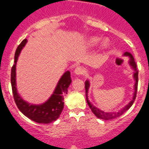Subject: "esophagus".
<instances>
[{
	"mask_svg": "<svg viewBox=\"0 0 149 149\" xmlns=\"http://www.w3.org/2000/svg\"><path fill=\"white\" fill-rule=\"evenodd\" d=\"M84 73H85V69L81 66L77 67V68L75 69L74 73L76 75H77V76H81V75L84 74Z\"/></svg>",
	"mask_w": 149,
	"mask_h": 149,
	"instance_id": "34e87169",
	"label": "esophagus"
}]
</instances>
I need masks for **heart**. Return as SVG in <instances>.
Returning <instances> with one entry per match:
<instances>
[{"label": "heart", "instance_id": "obj_1", "mask_svg": "<svg viewBox=\"0 0 149 149\" xmlns=\"http://www.w3.org/2000/svg\"><path fill=\"white\" fill-rule=\"evenodd\" d=\"M100 40H101V39H100L99 37H92L88 40V41H87V44H88L89 46L94 47V46H95L96 45H98V43L99 42ZM107 47H108L107 42L104 41L102 44V48H104V49H106Z\"/></svg>", "mask_w": 149, "mask_h": 149}]
</instances>
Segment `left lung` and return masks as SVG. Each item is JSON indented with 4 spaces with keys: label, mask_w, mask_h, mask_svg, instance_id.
Here are the masks:
<instances>
[{
    "label": "left lung",
    "mask_w": 149,
    "mask_h": 149,
    "mask_svg": "<svg viewBox=\"0 0 149 149\" xmlns=\"http://www.w3.org/2000/svg\"><path fill=\"white\" fill-rule=\"evenodd\" d=\"M123 56H129V65H131L132 68L134 69V73L133 75V77H134V80H135V84H134V93L133 94V98L129 104L126 105L125 107H123V109H120L119 112H105L104 111L100 110L98 108L95 107V106H93L91 103L90 102V101L88 100V97H87V93H88V89L90 87V82H89L88 80L85 81V91H86V99H87V102L88 104L89 107H90V109L92 110V112H93L94 115L98 118L103 119V120H112V119L116 118H118L119 116H120L121 115H123L126 110L129 109L132 106L133 103H134V100L136 98V95H137V84H138V70H137V65H136V62H134V59L133 57V56L129 52H125Z\"/></svg>",
    "instance_id": "1"
}]
</instances>
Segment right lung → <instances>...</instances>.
Here are the masks:
<instances>
[{
	"label": "right lung",
	"instance_id": "1",
	"mask_svg": "<svg viewBox=\"0 0 149 149\" xmlns=\"http://www.w3.org/2000/svg\"><path fill=\"white\" fill-rule=\"evenodd\" d=\"M27 42L25 39L18 45L15 54V64L11 72V84L12 93L17 108L27 118L38 123H50L55 121L62 113L64 108V96L68 93V88L71 83L70 71H66L59 79L55 90L49 99L40 105L30 104L25 101L18 94L16 87V63L18 56Z\"/></svg>",
	"mask_w": 149,
	"mask_h": 149
}]
</instances>
